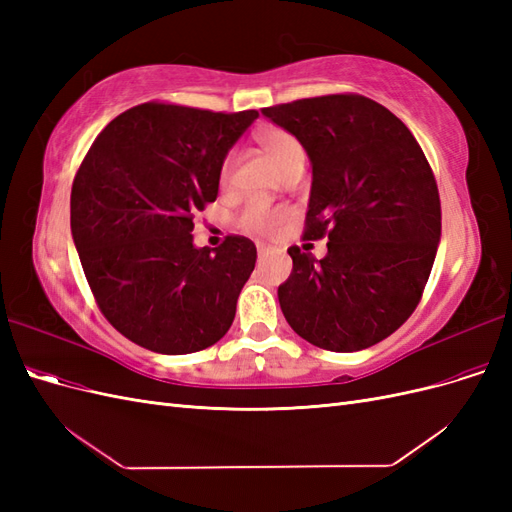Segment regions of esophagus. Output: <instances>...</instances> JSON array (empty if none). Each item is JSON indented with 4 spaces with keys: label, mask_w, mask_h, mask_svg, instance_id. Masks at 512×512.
I'll list each match as a JSON object with an SVG mask.
<instances>
[{
    "label": "esophagus",
    "mask_w": 512,
    "mask_h": 512,
    "mask_svg": "<svg viewBox=\"0 0 512 512\" xmlns=\"http://www.w3.org/2000/svg\"><path fill=\"white\" fill-rule=\"evenodd\" d=\"M256 247H258V258H265V256L271 254V247L265 245V243H258Z\"/></svg>",
    "instance_id": "1"
}]
</instances>
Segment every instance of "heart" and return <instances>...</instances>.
Masks as SVG:
<instances>
[{
	"label": "heart",
	"mask_w": 512,
	"mask_h": 512,
	"mask_svg": "<svg viewBox=\"0 0 512 512\" xmlns=\"http://www.w3.org/2000/svg\"><path fill=\"white\" fill-rule=\"evenodd\" d=\"M260 147L269 153V158L277 164V168L286 173L294 164H305V151L301 143L290 132L282 128H265L258 132ZM232 173V160H226L222 168V181L226 183ZM284 220V211H277L265 205H250L241 215V226L250 232H269L275 224Z\"/></svg>",
	"instance_id": "heart-1"
}]
</instances>
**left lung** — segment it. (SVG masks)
<instances>
[{"mask_svg": "<svg viewBox=\"0 0 512 512\" xmlns=\"http://www.w3.org/2000/svg\"><path fill=\"white\" fill-rule=\"evenodd\" d=\"M312 162L305 237L329 235L316 260L292 245L277 288L292 331L324 350L354 352L395 333L416 309L436 260V179L406 123L356 94L262 108Z\"/></svg>", "mask_w": 512, "mask_h": 512, "instance_id": "obj_1", "label": "left lung"}]
</instances>
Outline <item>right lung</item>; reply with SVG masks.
<instances>
[{
    "label": "right lung",
    "mask_w": 512,
    "mask_h": 512,
    "mask_svg": "<svg viewBox=\"0 0 512 512\" xmlns=\"http://www.w3.org/2000/svg\"><path fill=\"white\" fill-rule=\"evenodd\" d=\"M258 111L145 102L100 132L72 183L70 228L98 307L130 342L160 354L226 335L256 245H194V213L218 198L230 147Z\"/></svg>",
    "instance_id": "right-lung-1"
}]
</instances>
